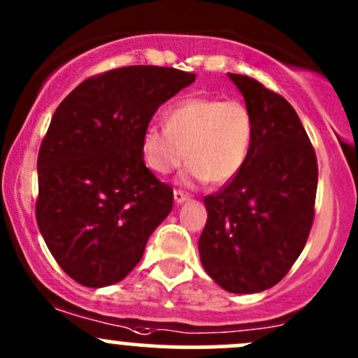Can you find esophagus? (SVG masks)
<instances>
[{"mask_svg":"<svg viewBox=\"0 0 358 358\" xmlns=\"http://www.w3.org/2000/svg\"><path fill=\"white\" fill-rule=\"evenodd\" d=\"M173 197H175L176 204H183V202L190 199L189 194H185L183 190H175V192H173Z\"/></svg>","mask_w":358,"mask_h":358,"instance_id":"esophagus-1","label":"esophagus"}]
</instances>
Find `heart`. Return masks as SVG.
Masks as SVG:
<instances>
[{"mask_svg": "<svg viewBox=\"0 0 358 358\" xmlns=\"http://www.w3.org/2000/svg\"><path fill=\"white\" fill-rule=\"evenodd\" d=\"M252 133L255 122L246 103L190 96L166 112V128L150 124L143 129L142 156L159 175L182 166L187 156V178L225 185L246 164Z\"/></svg>", "mask_w": 358, "mask_h": 358, "instance_id": "heart-1", "label": "heart"}]
</instances>
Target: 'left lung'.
<instances>
[{"label": "left lung", "instance_id": "1", "mask_svg": "<svg viewBox=\"0 0 358 358\" xmlns=\"http://www.w3.org/2000/svg\"><path fill=\"white\" fill-rule=\"evenodd\" d=\"M255 122L239 175L204 197L208 222L201 263L229 292L270 289L289 272L308 239L317 194V157L291 103L262 83L229 74Z\"/></svg>", "mask_w": 358, "mask_h": 358}]
</instances>
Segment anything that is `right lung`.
<instances>
[{
  "mask_svg": "<svg viewBox=\"0 0 358 358\" xmlns=\"http://www.w3.org/2000/svg\"><path fill=\"white\" fill-rule=\"evenodd\" d=\"M196 74L129 66L83 81L53 114L38 156L36 220L60 268L86 287L124 279L173 208L143 162L142 133Z\"/></svg>",
  "mask_w": 358,
  "mask_h": 358,
  "instance_id": "right-lung-1",
  "label": "right lung"
}]
</instances>
